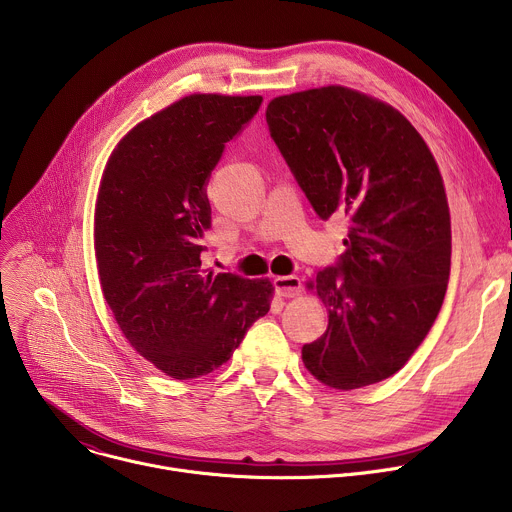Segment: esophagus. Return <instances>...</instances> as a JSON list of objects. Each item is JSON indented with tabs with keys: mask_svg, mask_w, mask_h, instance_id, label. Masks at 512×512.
<instances>
[{
	"mask_svg": "<svg viewBox=\"0 0 512 512\" xmlns=\"http://www.w3.org/2000/svg\"><path fill=\"white\" fill-rule=\"evenodd\" d=\"M273 285L281 298H296L302 291V279L298 275H279L273 279Z\"/></svg>",
	"mask_w": 512,
	"mask_h": 512,
	"instance_id": "34e87169",
	"label": "esophagus"
}]
</instances>
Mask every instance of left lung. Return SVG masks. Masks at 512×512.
Masks as SVG:
<instances>
[{"mask_svg":"<svg viewBox=\"0 0 512 512\" xmlns=\"http://www.w3.org/2000/svg\"><path fill=\"white\" fill-rule=\"evenodd\" d=\"M265 117L314 210L348 221L340 263L306 283L328 328L302 360L338 391L381 383L405 367L444 304L452 223L440 168L405 115L348 87L275 97Z\"/></svg>","mask_w":512,"mask_h":512,"instance_id":"left-lung-1","label":"left lung"}]
</instances>
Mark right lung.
Here are the masks:
<instances>
[{"label":"right lung","mask_w":512,"mask_h":512,"mask_svg":"<svg viewBox=\"0 0 512 512\" xmlns=\"http://www.w3.org/2000/svg\"><path fill=\"white\" fill-rule=\"evenodd\" d=\"M259 95L192 93L129 129L95 202L103 298L129 344L172 379L212 373L269 312L273 283L202 267L206 180Z\"/></svg>","instance_id":"right-lung-1"}]
</instances>
